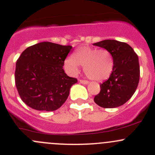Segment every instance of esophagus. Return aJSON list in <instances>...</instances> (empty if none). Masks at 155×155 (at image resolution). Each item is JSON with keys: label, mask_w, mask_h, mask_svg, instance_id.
Listing matches in <instances>:
<instances>
[{"label": "esophagus", "mask_w": 155, "mask_h": 155, "mask_svg": "<svg viewBox=\"0 0 155 155\" xmlns=\"http://www.w3.org/2000/svg\"><path fill=\"white\" fill-rule=\"evenodd\" d=\"M79 82H80L82 84H85V85L88 84V81L84 80V79H79Z\"/></svg>", "instance_id": "1"}]
</instances>
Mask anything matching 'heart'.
I'll use <instances>...</instances> for the list:
<instances>
[{
	"label": "heart",
	"instance_id": "1",
	"mask_svg": "<svg viewBox=\"0 0 155 155\" xmlns=\"http://www.w3.org/2000/svg\"><path fill=\"white\" fill-rule=\"evenodd\" d=\"M64 64L70 74H78L81 65L84 67V72L89 79L103 81L110 76L114 61L112 54L107 49L85 46L78 48L74 56L67 58Z\"/></svg>",
	"mask_w": 155,
	"mask_h": 155
}]
</instances>
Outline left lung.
I'll use <instances>...</instances> for the list:
<instances>
[{
  "label": "left lung",
  "instance_id": "left-lung-1",
  "mask_svg": "<svg viewBox=\"0 0 155 155\" xmlns=\"http://www.w3.org/2000/svg\"><path fill=\"white\" fill-rule=\"evenodd\" d=\"M93 45L109 51L114 61L110 76L100 85L101 91L94 101L103 108L122 106L130 99L138 86L140 76L138 55L127 43L115 40H105Z\"/></svg>",
  "mask_w": 155,
  "mask_h": 155
}]
</instances>
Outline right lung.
Here are the masks:
<instances>
[{
	"instance_id": "1",
	"label": "right lung",
	"mask_w": 155,
	"mask_h": 155,
	"mask_svg": "<svg viewBox=\"0 0 155 155\" xmlns=\"http://www.w3.org/2000/svg\"><path fill=\"white\" fill-rule=\"evenodd\" d=\"M71 46L43 42L22 51L15 64V86L23 102L40 111H54L68 99L77 82L63 69Z\"/></svg>"
}]
</instances>
